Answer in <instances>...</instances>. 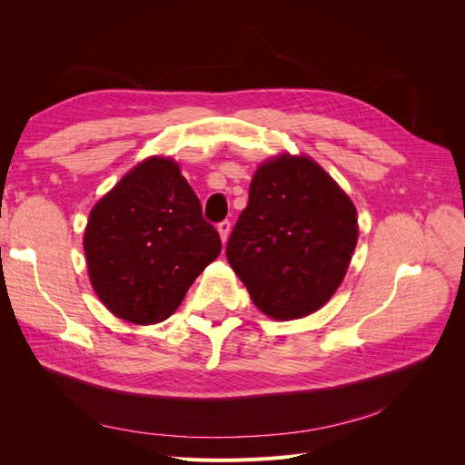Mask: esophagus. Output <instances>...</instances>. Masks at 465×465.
I'll return each instance as SVG.
<instances>
[{
	"label": "esophagus",
	"instance_id": "1",
	"mask_svg": "<svg viewBox=\"0 0 465 465\" xmlns=\"http://www.w3.org/2000/svg\"><path fill=\"white\" fill-rule=\"evenodd\" d=\"M217 231H219V234H221V241L223 242H227V238H229V234H231V221H221L219 224H217Z\"/></svg>",
	"mask_w": 465,
	"mask_h": 465
}]
</instances>
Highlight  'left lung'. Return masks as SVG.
I'll list each match as a JSON object with an SVG mask.
<instances>
[{
  "instance_id": "1",
  "label": "left lung",
  "mask_w": 465,
  "mask_h": 465,
  "mask_svg": "<svg viewBox=\"0 0 465 465\" xmlns=\"http://www.w3.org/2000/svg\"><path fill=\"white\" fill-rule=\"evenodd\" d=\"M355 205L306 157L263 163L227 242L250 299L275 320L316 312L341 285L357 244Z\"/></svg>"
}]
</instances>
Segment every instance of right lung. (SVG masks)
Instances as JSON below:
<instances>
[{
  "mask_svg": "<svg viewBox=\"0 0 465 465\" xmlns=\"http://www.w3.org/2000/svg\"><path fill=\"white\" fill-rule=\"evenodd\" d=\"M83 244L98 299L134 323L171 316L221 252L178 164L159 157L135 166L94 205Z\"/></svg>",
  "mask_w": 465,
  "mask_h": 465,
  "instance_id": "obj_1",
  "label": "right lung"
}]
</instances>
